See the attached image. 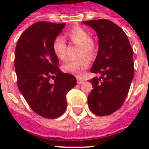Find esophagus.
I'll return each mask as SVG.
<instances>
[{
  "label": "esophagus",
  "mask_w": 149,
  "mask_h": 149,
  "mask_svg": "<svg viewBox=\"0 0 149 149\" xmlns=\"http://www.w3.org/2000/svg\"><path fill=\"white\" fill-rule=\"evenodd\" d=\"M77 84H82V83L84 81V79H83V78H81V77H77Z\"/></svg>",
  "instance_id": "34e87169"
}]
</instances>
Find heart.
<instances>
[{
	"instance_id": "1",
	"label": "heart",
	"mask_w": 149,
	"mask_h": 149,
	"mask_svg": "<svg viewBox=\"0 0 149 149\" xmlns=\"http://www.w3.org/2000/svg\"><path fill=\"white\" fill-rule=\"evenodd\" d=\"M67 36L72 42L79 45L78 54L81 56L66 61L63 65V70L68 73L79 76L84 73V70H86L90 65V60L87 56L89 58H93L95 56L97 51L96 44L88 31L81 27H75L72 29L67 32ZM52 50L59 59L63 60L65 58L66 44L62 36H57L54 39Z\"/></svg>"
}]
</instances>
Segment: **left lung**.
<instances>
[{
  "instance_id": "8db88e82",
  "label": "left lung",
  "mask_w": 149,
  "mask_h": 149,
  "mask_svg": "<svg viewBox=\"0 0 149 149\" xmlns=\"http://www.w3.org/2000/svg\"><path fill=\"white\" fill-rule=\"evenodd\" d=\"M93 28L99 38L97 56L91 72L100 73L89 81L93 90L88 95L89 108L98 116L110 115L124 104L134 77L133 49L126 34L107 19L83 22Z\"/></svg>"
}]
</instances>
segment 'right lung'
<instances>
[{
  "instance_id": "right-lung-1",
  "label": "right lung",
  "mask_w": 149,
  "mask_h": 149,
  "mask_svg": "<svg viewBox=\"0 0 149 149\" xmlns=\"http://www.w3.org/2000/svg\"><path fill=\"white\" fill-rule=\"evenodd\" d=\"M65 23L38 22L17 40L15 68L17 86L33 111L43 118H58L66 109V93L77 85L74 76L59 70L52 50L54 39Z\"/></svg>"
}]
</instances>
